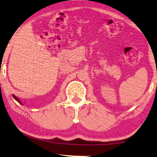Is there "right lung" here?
<instances>
[{
  "instance_id": "add662e5",
  "label": "right lung",
  "mask_w": 157,
  "mask_h": 157,
  "mask_svg": "<svg viewBox=\"0 0 157 157\" xmlns=\"http://www.w3.org/2000/svg\"><path fill=\"white\" fill-rule=\"evenodd\" d=\"M13 98H14V100H16L17 101V102H18L19 103H20V105H22V103H21V101H20V100H19V99H18L17 98L15 95H13Z\"/></svg>"
}]
</instances>
